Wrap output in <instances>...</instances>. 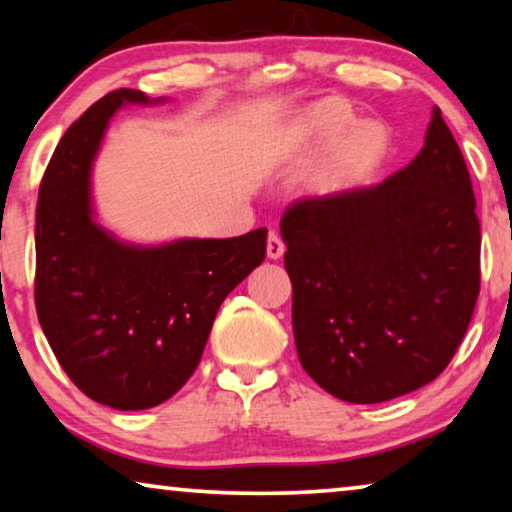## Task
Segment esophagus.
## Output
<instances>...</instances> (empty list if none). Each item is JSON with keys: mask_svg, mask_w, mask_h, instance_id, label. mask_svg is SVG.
Wrapping results in <instances>:
<instances>
[{"mask_svg": "<svg viewBox=\"0 0 512 512\" xmlns=\"http://www.w3.org/2000/svg\"><path fill=\"white\" fill-rule=\"evenodd\" d=\"M283 251H286V247H283L281 235L277 231H270V235H267V258H270V261H279Z\"/></svg>", "mask_w": 512, "mask_h": 512, "instance_id": "1", "label": "esophagus"}]
</instances>
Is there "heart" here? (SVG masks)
<instances>
[{
    "mask_svg": "<svg viewBox=\"0 0 512 512\" xmlns=\"http://www.w3.org/2000/svg\"><path fill=\"white\" fill-rule=\"evenodd\" d=\"M343 98H318L290 121V164L309 167L320 156L311 190L320 199H343L371 183L391 155V132L377 121H354Z\"/></svg>",
    "mask_w": 512,
    "mask_h": 512,
    "instance_id": "heart-1",
    "label": "heart"
}]
</instances>
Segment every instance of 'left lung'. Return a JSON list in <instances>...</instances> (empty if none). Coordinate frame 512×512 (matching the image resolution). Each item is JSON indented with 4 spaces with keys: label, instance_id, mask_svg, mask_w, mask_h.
<instances>
[{
    "label": "left lung",
    "instance_id": "1",
    "mask_svg": "<svg viewBox=\"0 0 512 512\" xmlns=\"http://www.w3.org/2000/svg\"><path fill=\"white\" fill-rule=\"evenodd\" d=\"M281 238L297 355L327 393L384 403L448 366L476 306L481 229L439 107L403 171L343 199L297 201Z\"/></svg>",
    "mask_w": 512,
    "mask_h": 512
}]
</instances>
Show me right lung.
Listing matches in <instances>:
<instances>
[{
    "label": "right lung",
    "instance_id": "obj_1",
    "mask_svg": "<svg viewBox=\"0 0 512 512\" xmlns=\"http://www.w3.org/2000/svg\"><path fill=\"white\" fill-rule=\"evenodd\" d=\"M167 100L107 93L61 137L38 190V320L77 389L114 410H148L190 380L219 306L267 247V229L141 245L100 224L93 164L109 123Z\"/></svg>",
    "mask_w": 512,
    "mask_h": 512
}]
</instances>
